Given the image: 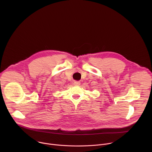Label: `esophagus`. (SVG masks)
I'll list each match as a JSON object with an SVG mask.
<instances>
[{"mask_svg": "<svg viewBox=\"0 0 152 152\" xmlns=\"http://www.w3.org/2000/svg\"><path fill=\"white\" fill-rule=\"evenodd\" d=\"M80 84V83L79 81H75V82H74V85H79Z\"/></svg>", "mask_w": 152, "mask_h": 152, "instance_id": "obj_1", "label": "esophagus"}]
</instances>
